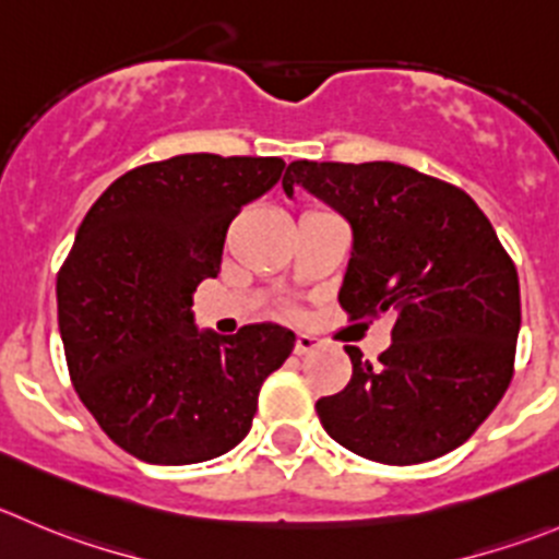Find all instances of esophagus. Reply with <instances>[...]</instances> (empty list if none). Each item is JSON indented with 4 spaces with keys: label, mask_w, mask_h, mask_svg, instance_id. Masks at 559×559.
Returning <instances> with one entry per match:
<instances>
[{
    "label": "esophagus",
    "mask_w": 559,
    "mask_h": 559,
    "mask_svg": "<svg viewBox=\"0 0 559 559\" xmlns=\"http://www.w3.org/2000/svg\"><path fill=\"white\" fill-rule=\"evenodd\" d=\"M317 346H319V338H313L311 333H297V341H295L297 355H308V352H313Z\"/></svg>",
    "instance_id": "34e87169"
}]
</instances>
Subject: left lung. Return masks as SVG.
Returning a JSON list of instances; mask_svg holds the SVG:
<instances>
[{"label":"left lung","instance_id":"obj_1","mask_svg":"<svg viewBox=\"0 0 559 559\" xmlns=\"http://www.w3.org/2000/svg\"><path fill=\"white\" fill-rule=\"evenodd\" d=\"M297 186L352 226L341 308L349 319H395L377 362L344 346L352 379L317 401L324 431L379 464L445 456L511 384L522 324L516 264L462 188L409 166L295 160L286 197Z\"/></svg>","mask_w":559,"mask_h":559}]
</instances>
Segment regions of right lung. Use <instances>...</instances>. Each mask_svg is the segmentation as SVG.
<instances>
[{
  "label": "right lung",
  "mask_w": 559,
  "mask_h": 559,
  "mask_svg": "<svg viewBox=\"0 0 559 559\" xmlns=\"http://www.w3.org/2000/svg\"><path fill=\"white\" fill-rule=\"evenodd\" d=\"M210 153L130 169L84 215L57 275L70 379L108 440L150 464H199L242 442L262 382L295 349L278 324L199 333L193 292L221 273L226 229L284 171Z\"/></svg>",
  "instance_id": "obj_1"
}]
</instances>
